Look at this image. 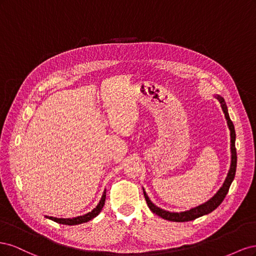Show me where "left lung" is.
<instances>
[{
	"mask_svg": "<svg viewBox=\"0 0 256 256\" xmlns=\"http://www.w3.org/2000/svg\"><path fill=\"white\" fill-rule=\"evenodd\" d=\"M214 97L219 100V102L222 108V111L224 113V116H226L230 132V166L228 170V176L226 178V180H224L222 187L218 190V192H216L210 200H208L206 203H204L202 205H198L194 208H191L190 210H186V212H171L164 210V209L156 206L150 200L148 196L146 194V192L143 188V193H144L147 205H148L150 209L154 214H158L159 216H161L162 219L173 221V222H186V221H192L196 218H200V216L210 214L223 202L224 198H226V196L228 194L232 182L234 180V177L236 174V166H237V154H236V147H235L236 134H235L234 124L230 118L228 106H226V102H224L223 97H221L219 95H216Z\"/></svg>",
	"mask_w": 256,
	"mask_h": 256,
	"instance_id": "obj_1",
	"label": "left lung"
}]
</instances>
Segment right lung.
Listing matches in <instances>:
<instances>
[{"label":"right lung","instance_id":"right-lung-1","mask_svg":"<svg viewBox=\"0 0 256 256\" xmlns=\"http://www.w3.org/2000/svg\"><path fill=\"white\" fill-rule=\"evenodd\" d=\"M106 190L104 189L102 200H99L98 205L94 209H92V212L85 214L83 216H76V218H54V216H44L54 222H56V223L65 224V226H76V224L88 222L90 220L94 219L95 216H97L100 214V212L102 210V207L104 206V202H106Z\"/></svg>","mask_w":256,"mask_h":256}]
</instances>
